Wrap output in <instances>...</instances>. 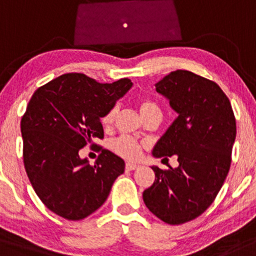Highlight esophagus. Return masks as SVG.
<instances>
[{
	"label": "esophagus",
	"mask_w": 256,
	"mask_h": 256,
	"mask_svg": "<svg viewBox=\"0 0 256 256\" xmlns=\"http://www.w3.org/2000/svg\"><path fill=\"white\" fill-rule=\"evenodd\" d=\"M138 168V164H136V163H127L126 164V169L127 170H134V169Z\"/></svg>",
	"instance_id": "esophagus-1"
}]
</instances>
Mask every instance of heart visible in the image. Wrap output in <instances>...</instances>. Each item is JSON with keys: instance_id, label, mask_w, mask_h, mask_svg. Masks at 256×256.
Instances as JSON below:
<instances>
[{"instance_id": "obj_1", "label": "heart", "mask_w": 256, "mask_h": 256, "mask_svg": "<svg viewBox=\"0 0 256 256\" xmlns=\"http://www.w3.org/2000/svg\"><path fill=\"white\" fill-rule=\"evenodd\" d=\"M136 105L144 120L148 118L152 114H160L158 105L154 104V102L148 99H140ZM117 114H118V108H117V106H114L102 117V124L106 130L112 128ZM111 148H112L114 154L123 157V158L128 160H136L142 156L144 145L138 140L133 139V138L122 136L114 140L112 144H111Z\"/></svg>"}]
</instances>
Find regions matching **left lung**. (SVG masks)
Here are the masks:
<instances>
[{
    "mask_svg": "<svg viewBox=\"0 0 256 256\" xmlns=\"http://www.w3.org/2000/svg\"><path fill=\"white\" fill-rule=\"evenodd\" d=\"M157 93L178 114L154 145L157 158L178 156L179 166H152L156 179L142 194L152 214L170 225L196 219L214 202L228 176L236 118L216 83L176 70L156 83Z\"/></svg>",
    "mask_w": 256,
    "mask_h": 256,
    "instance_id": "1",
    "label": "left lung"
}]
</instances>
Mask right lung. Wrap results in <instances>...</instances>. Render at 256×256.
Masks as SVG:
<instances>
[{
    "mask_svg": "<svg viewBox=\"0 0 256 256\" xmlns=\"http://www.w3.org/2000/svg\"><path fill=\"white\" fill-rule=\"evenodd\" d=\"M132 86L129 78L99 83L83 74H65L31 96L20 123L22 158L34 190L50 212L81 220L104 204L124 160L98 148L102 154L90 166L78 151L104 138L100 120Z\"/></svg>",
    "mask_w": 256,
    "mask_h": 256,
    "instance_id": "right-lung-1",
    "label": "right lung"
}]
</instances>
